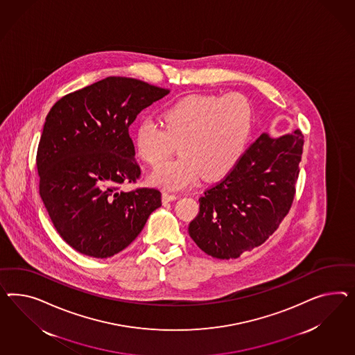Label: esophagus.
I'll return each mask as SVG.
<instances>
[{
    "instance_id": "obj_1",
    "label": "esophagus",
    "mask_w": 355,
    "mask_h": 355,
    "mask_svg": "<svg viewBox=\"0 0 355 355\" xmlns=\"http://www.w3.org/2000/svg\"><path fill=\"white\" fill-rule=\"evenodd\" d=\"M175 199H178V195H175V193H171V192H163L164 204L173 202V200H175Z\"/></svg>"
}]
</instances>
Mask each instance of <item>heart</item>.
Returning a JSON list of instances; mask_svg holds the SVG:
<instances>
[{"label": "heart", "instance_id": "1", "mask_svg": "<svg viewBox=\"0 0 355 355\" xmlns=\"http://www.w3.org/2000/svg\"><path fill=\"white\" fill-rule=\"evenodd\" d=\"M163 124L142 120L135 132L137 156L157 166L180 144L181 157L159 166L153 184L183 189L200 175L207 181L227 177L239 164L250 141L253 111L241 94H192L168 107Z\"/></svg>", "mask_w": 355, "mask_h": 355}]
</instances>
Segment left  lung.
<instances>
[{
  "label": "left lung",
  "instance_id": "8db88e82",
  "mask_svg": "<svg viewBox=\"0 0 355 355\" xmlns=\"http://www.w3.org/2000/svg\"><path fill=\"white\" fill-rule=\"evenodd\" d=\"M304 150L301 130L261 135L232 172L204 191L190 222L196 245L214 259H238L263 244L284 220L296 195Z\"/></svg>",
  "mask_w": 355,
  "mask_h": 355
}]
</instances>
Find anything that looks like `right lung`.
Masks as SVG:
<instances>
[{"label": "right lung", "instance_id": "add662e5", "mask_svg": "<svg viewBox=\"0 0 355 355\" xmlns=\"http://www.w3.org/2000/svg\"><path fill=\"white\" fill-rule=\"evenodd\" d=\"M169 92L107 77L62 96L49 111L36 156L40 195L59 235L77 252L114 256L162 207L159 190L121 186L141 177L129 126Z\"/></svg>", "mask_w": 355, "mask_h": 355}]
</instances>
